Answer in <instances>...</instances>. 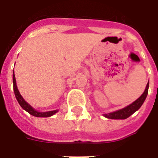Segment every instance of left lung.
<instances>
[{"mask_svg":"<svg viewBox=\"0 0 158 158\" xmlns=\"http://www.w3.org/2000/svg\"><path fill=\"white\" fill-rule=\"evenodd\" d=\"M148 89H149V82L147 83L144 93H142V95L139 99H137L135 102L128 105L127 107L118 110V111H114V112L105 114L104 116L108 118H111V119H125V118H128L132 114H134L137 110H139L141 106L142 105V104L144 103L148 94Z\"/></svg>","mask_w":158,"mask_h":158,"instance_id":"obj_1","label":"left lung"}]
</instances>
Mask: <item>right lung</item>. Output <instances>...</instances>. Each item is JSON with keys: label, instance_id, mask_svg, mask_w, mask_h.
<instances>
[{"label": "right lung", "instance_id": "obj_1", "mask_svg": "<svg viewBox=\"0 0 158 158\" xmlns=\"http://www.w3.org/2000/svg\"><path fill=\"white\" fill-rule=\"evenodd\" d=\"M12 80H13V90L14 93H15V96H16V98L17 100L18 103L19 104V105L21 106V107L23 109H24L25 111H27V112L30 114V115H33V116L35 117H50L51 115H53L54 114L58 111V110H55V111H47V112H40V111H37L33 108L31 105H29V104H27V102L25 101L23 99L22 96L20 95V93H19V90L17 89V86H16V77H15V74H14L13 72V76H12Z\"/></svg>", "mask_w": 158, "mask_h": 158}]
</instances>
